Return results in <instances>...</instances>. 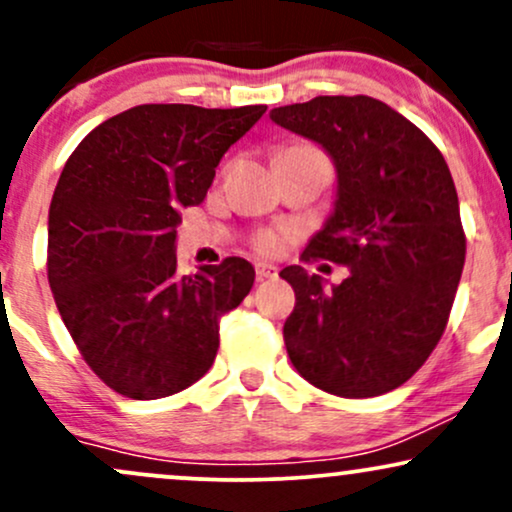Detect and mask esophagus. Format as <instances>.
<instances>
[{
  "instance_id": "esophagus-1",
  "label": "esophagus",
  "mask_w": 512,
  "mask_h": 512,
  "mask_svg": "<svg viewBox=\"0 0 512 512\" xmlns=\"http://www.w3.org/2000/svg\"><path fill=\"white\" fill-rule=\"evenodd\" d=\"M255 274H257V279H260V281H264V279H274V276L279 274V269H276L274 264L257 262V264H255Z\"/></svg>"
}]
</instances>
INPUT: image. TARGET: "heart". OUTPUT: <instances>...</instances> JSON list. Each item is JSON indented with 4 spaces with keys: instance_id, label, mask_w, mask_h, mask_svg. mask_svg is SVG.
Segmentation results:
<instances>
[{
    "instance_id": "b5f03b06",
    "label": "heart",
    "mask_w": 512,
    "mask_h": 512,
    "mask_svg": "<svg viewBox=\"0 0 512 512\" xmlns=\"http://www.w3.org/2000/svg\"><path fill=\"white\" fill-rule=\"evenodd\" d=\"M289 149H310V146L296 144V146H289ZM284 238L286 233L281 231H260L255 238H252V245H255V250L262 252V255H276V252L281 250V245H284Z\"/></svg>"
}]
</instances>
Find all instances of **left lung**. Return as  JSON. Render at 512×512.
<instances>
[{
	"label": "left lung",
	"instance_id": "obj_1",
	"mask_svg": "<svg viewBox=\"0 0 512 512\" xmlns=\"http://www.w3.org/2000/svg\"><path fill=\"white\" fill-rule=\"evenodd\" d=\"M337 168V199L305 262L349 267L339 286L301 264L279 276L296 291L284 322L291 363L337 397H375L407 383L448 325L464 267L455 182L436 144L370 96H317L274 108Z\"/></svg>",
	"mask_w": 512,
	"mask_h": 512
}]
</instances>
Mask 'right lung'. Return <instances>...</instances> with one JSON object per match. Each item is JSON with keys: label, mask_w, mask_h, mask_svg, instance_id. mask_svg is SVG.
I'll list each match as a JSON object with an SVG mask.
<instances>
[{"label": "right lung", "mask_w": 512, "mask_h": 512, "mask_svg": "<svg viewBox=\"0 0 512 512\" xmlns=\"http://www.w3.org/2000/svg\"><path fill=\"white\" fill-rule=\"evenodd\" d=\"M267 105L149 103L88 132L50 202L48 281L76 349L132 399L197 383L219 351V320L255 281L243 257L178 274L182 207L207 197L221 156Z\"/></svg>", "instance_id": "obj_1"}]
</instances>
